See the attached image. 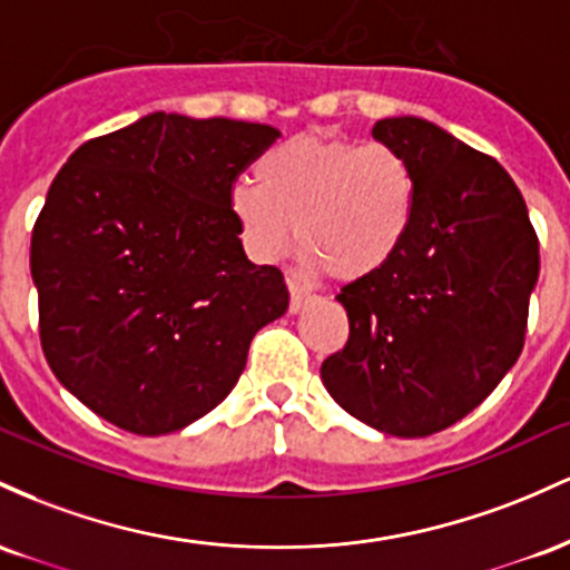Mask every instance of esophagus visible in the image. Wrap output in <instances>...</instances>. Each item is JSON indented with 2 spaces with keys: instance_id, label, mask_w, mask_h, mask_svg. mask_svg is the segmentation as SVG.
<instances>
[{
  "instance_id": "obj_1",
  "label": "esophagus",
  "mask_w": 570,
  "mask_h": 570,
  "mask_svg": "<svg viewBox=\"0 0 570 570\" xmlns=\"http://www.w3.org/2000/svg\"><path fill=\"white\" fill-rule=\"evenodd\" d=\"M287 291H291V312H293V315H296V312H302L304 304L309 302L312 293L306 291L304 285H298L296 279H287Z\"/></svg>"
}]
</instances>
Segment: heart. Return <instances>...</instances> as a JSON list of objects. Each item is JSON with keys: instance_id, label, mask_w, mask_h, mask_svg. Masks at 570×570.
Returning <instances> with one entry per match:
<instances>
[{"instance_id": "1", "label": "heart", "mask_w": 570, "mask_h": 570, "mask_svg": "<svg viewBox=\"0 0 570 570\" xmlns=\"http://www.w3.org/2000/svg\"><path fill=\"white\" fill-rule=\"evenodd\" d=\"M258 185L236 180L228 209L258 264H279L302 245L304 268L353 283L404 245L417 207L412 164L385 142L298 134L255 164Z\"/></svg>"}]
</instances>
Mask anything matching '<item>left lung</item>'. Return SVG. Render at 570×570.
<instances>
[{"label": "left lung", "mask_w": 570, "mask_h": 570, "mask_svg": "<svg viewBox=\"0 0 570 570\" xmlns=\"http://www.w3.org/2000/svg\"><path fill=\"white\" fill-rule=\"evenodd\" d=\"M371 134L412 164L417 207L393 261L336 296L350 338L320 376L361 423L420 439L463 420L520 357L539 236L495 158L412 115Z\"/></svg>", "instance_id": "1"}]
</instances>
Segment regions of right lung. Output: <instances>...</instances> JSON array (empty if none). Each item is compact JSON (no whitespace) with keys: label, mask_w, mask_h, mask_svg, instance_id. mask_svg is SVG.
Masks as SVG:
<instances>
[{"label":"right lung","mask_w":570,"mask_h":570,"mask_svg":"<svg viewBox=\"0 0 570 570\" xmlns=\"http://www.w3.org/2000/svg\"><path fill=\"white\" fill-rule=\"evenodd\" d=\"M277 137L153 112L88 139L56 175L31 232L42 353L107 423L161 436L204 417L285 315L283 272L247 261L228 209Z\"/></svg>","instance_id":"add662e5"}]
</instances>
